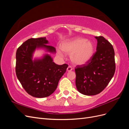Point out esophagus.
<instances>
[{
    "label": "esophagus",
    "instance_id": "esophagus-1",
    "mask_svg": "<svg viewBox=\"0 0 129 129\" xmlns=\"http://www.w3.org/2000/svg\"><path fill=\"white\" fill-rule=\"evenodd\" d=\"M73 70V68H72V67H71V66H68V68H67V71H68V72H71V71H72Z\"/></svg>",
    "mask_w": 129,
    "mask_h": 129
}]
</instances>
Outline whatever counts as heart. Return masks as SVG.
Here are the masks:
<instances>
[{
  "label": "heart",
  "mask_w": 129,
  "mask_h": 129,
  "mask_svg": "<svg viewBox=\"0 0 129 129\" xmlns=\"http://www.w3.org/2000/svg\"><path fill=\"white\" fill-rule=\"evenodd\" d=\"M61 49L64 53L71 54V59L74 64L82 65L91 59L95 51L93 43L82 38H75L66 40L61 45ZM58 53L62 55L60 50Z\"/></svg>",
  "instance_id": "heart-1"
}]
</instances>
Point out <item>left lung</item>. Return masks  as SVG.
I'll list each match as a JSON object with an SVG mask.
<instances>
[{
    "mask_svg": "<svg viewBox=\"0 0 129 129\" xmlns=\"http://www.w3.org/2000/svg\"><path fill=\"white\" fill-rule=\"evenodd\" d=\"M96 52L86 64L77 66L75 83L77 90L92 96L102 91L114 76L116 66L112 45L102 37H95Z\"/></svg>",
    "mask_w": 129,
    "mask_h": 129,
    "instance_id": "obj_1",
    "label": "left lung"
}]
</instances>
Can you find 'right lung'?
Wrapping results in <instances>:
<instances>
[{
    "label": "right lung",
    "instance_id": "1",
    "mask_svg": "<svg viewBox=\"0 0 129 129\" xmlns=\"http://www.w3.org/2000/svg\"><path fill=\"white\" fill-rule=\"evenodd\" d=\"M48 44L45 37L30 38L23 43L16 52L15 73L18 79L29 95L37 98L48 97L55 91L68 66L55 64L48 54L40 59L32 60L36 48L55 53V48Z\"/></svg>",
    "mask_w": 129,
    "mask_h": 129
}]
</instances>
